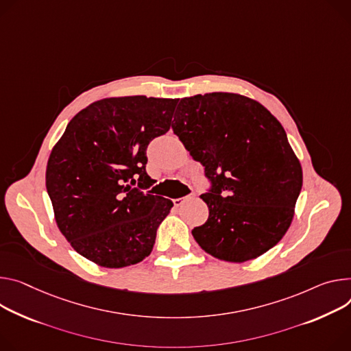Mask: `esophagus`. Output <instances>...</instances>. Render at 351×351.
Segmentation results:
<instances>
[{"mask_svg":"<svg viewBox=\"0 0 351 351\" xmlns=\"http://www.w3.org/2000/svg\"><path fill=\"white\" fill-rule=\"evenodd\" d=\"M193 199H196V195H195V193H190V195H187V196H184V197L173 199L172 202H173V206H175V207H180L184 202H187V200H193Z\"/></svg>","mask_w":351,"mask_h":351,"instance_id":"1","label":"esophagus"}]
</instances>
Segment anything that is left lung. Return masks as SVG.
Listing matches in <instances>:
<instances>
[{"label": "left lung", "mask_w": 351, "mask_h": 351, "mask_svg": "<svg viewBox=\"0 0 351 351\" xmlns=\"http://www.w3.org/2000/svg\"><path fill=\"white\" fill-rule=\"evenodd\" d=\"M172 130L210 182L208 219L192 230L214 258L245 262L289 230L302 169L280 121L259 102L214 92L183 98Z\"/></svg>", "instance_id": "8db88e82"}]
</instances>
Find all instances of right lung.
Listing matches in <instances>:
<instances>
[{"label": "right lung", "instance_id": "obj_1", "mask_svg": "<svg viewBox=\"0 0 351 351\" xmlns=\"http://www.w3.org/2000/svg\"><path fill=\"white\" fill-rule=\"evenodd\" d=\"M178 99L109 98L73 117L53 148L46 187L61 234L104 267L141 262L172 202L145 193L147 148L171 129Z\"/></svg>", "mask_w": 351, "mask_h": 351}]
</instances>
